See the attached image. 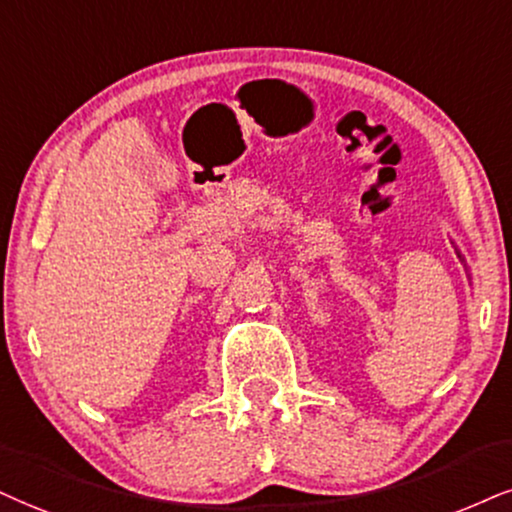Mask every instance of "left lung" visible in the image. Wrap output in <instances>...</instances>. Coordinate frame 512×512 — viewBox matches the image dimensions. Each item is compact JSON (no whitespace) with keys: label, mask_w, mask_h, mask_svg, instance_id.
I'll list each match as a JSON object with an SVG mask.
<instances>
[{"label":"left lung","mask_w":512,"mask_h":512,"mask_svg":"<svg viewBox=\"0 0 512 512\" xmlns=\"http://www.w3.org/2000/svg\"><path fill=\"white\" fill-rule=\"evenodd\" d=\"M456 254H458V258H460V261H463V263H465V256H463V254H460V251H458V249H456ZM465 268H468V263H465Z\"/></svg>","instance_id":"1"}]
</instances>
